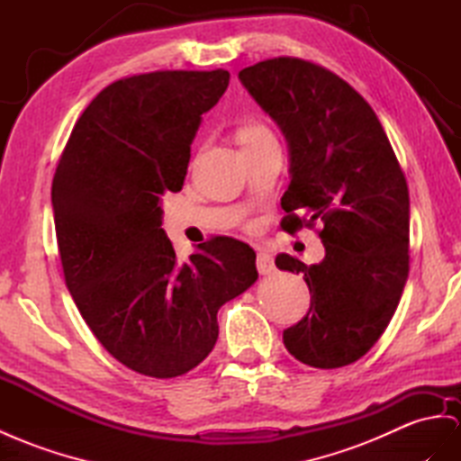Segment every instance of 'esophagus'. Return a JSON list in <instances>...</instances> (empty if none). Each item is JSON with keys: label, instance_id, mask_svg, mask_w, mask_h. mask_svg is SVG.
Returning a JSON list of instances; mask_svg holds the SVG:
<instances>
[{"label": "esophagus", "instance_id": "1", "mask_svg": "<svg viewBox=\"0 0 461 461\" xmlns=\"http://www.w3.org/2000/svg\"><path fill=\"white\" fill-rule=\"evenodd\" d=\"M257 270H258V275H263V276L273 275L275 273V258H273V255L265 253V251L258 253L257 255Z\"/></svg>", "mask_w": 461, "mask_h": 461}]
</instances>
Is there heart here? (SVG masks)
Returning <instances> with one entry per match:
<instances>
[{
    "label": "heart",
    "mask_w": 461,
    "mask_h": 461,
    "mask_svg": "<svg viewBox=\"0 0 461 461\" xmlns=\"http://www.w3.org/2000/svg\"><path fill=\"white\" fill-rule=\"evenodd\" d=\"M273 138H275L273 132H270V130H268L265 124L257 122V121L245 122V124H241L240 130H238V140H240L241 148H249V146L258 144V141L273 140Z\"/></svg>",
    "instance_id": "b5f03b06"
}]
</instances>
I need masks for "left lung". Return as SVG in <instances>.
Wrapping results in <instances>:
<instances>
[{
	"label": "left lung",
	"mask_w": 461,
	"mask_h": 461,
	"mask_svg": "<svg viewBox=\"0 0 461 461\" xmlns=\"http://www.w3.org/2000/svg\"><path fill=\"white\" fill-rule=\"evenodd\" d=\"M288 141L282 228L323 223V261L278 255L302 273L310 312L285 331L294 358L340 368L362 358L392 321L409 276V188L392 144L360 93L329 69L273 58L240 72Z\"/></svg>",
	"instance_id": "8db88e82"
}]
</instances>
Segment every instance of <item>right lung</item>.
<instances>
[{"label":"right lung","instance_id":"1","mask_svg":"<svg viewBox=\"0 0 461 461\" xmlns=\"http://www.w3.org/2000/svg\"><path fill=\"white\" fill-rule=\"evenodd\" d=\"M230 74L118 79L79 116L56 167L52 208L66 286L126 368L183 375L218 340V310L258 278L249 245L214 238L176 261L161 198L179 193L203 114Z\"/></svg>","mask_w":461,"mask_h":461}]
</instances>
